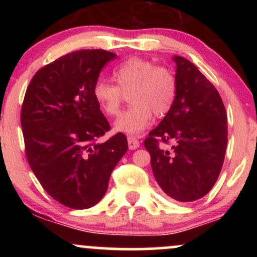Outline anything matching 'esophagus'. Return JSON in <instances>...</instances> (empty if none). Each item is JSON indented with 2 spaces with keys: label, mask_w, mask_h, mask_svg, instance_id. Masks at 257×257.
I'll return each instance as SVG.
<instances>
[{
  "label": "esophagus",
  "mask_w": 257,
  "mask_h": 257,
  "mask_svg": "<svg viewBox=\"0 0 257 257\" xmlns=\"http://www.w3.org/2000/svg\"><path fill=\"white\" fill-rule=\"evenodd\" d=\"M140 146V143L137 138L134 137H128V147L129 150H137Z\"/></svg>",
  "instance_id": "esophagus-1"
}]
</instances>
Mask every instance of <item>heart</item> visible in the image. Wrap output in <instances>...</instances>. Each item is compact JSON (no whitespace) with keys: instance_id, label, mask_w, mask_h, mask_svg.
I'll list each match as a JSON object with an SVG mask.
<instances>
[{"instance_id":"b5f03b06","label":"heart","mask_w":257,"mask_h":257,"mask_svg":"<svg viewBox=\"0 0 257 257\" xmlns=\"http://www.w3.org/2000/svg\"><path fill=\"white\" fill-rule=\"evenodd\" d=\"M116 84L99 78L93 85V98L107 116L119 112L122 91L129 93L132 106L114 122V131L126 135H139L152 122V113L163 117L175 101L178 83L174 72L166 66H156L143 58L126 59L112 73Z\"/></svg>"}]
</instances>
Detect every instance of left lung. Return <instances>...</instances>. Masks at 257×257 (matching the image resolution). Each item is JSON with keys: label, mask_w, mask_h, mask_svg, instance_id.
Returning <instances> with one entry per match:
<instances>
[{"label": "left lung", "mask_w": 257, "mask_h": 257, "mask_svg": "<svg viewBox=\"0 0 257 257\" xmlns=\"http://www.w3.org/2000/svg\"><path fill=\"white\" fill-rule=\"evenodd\" d=\"M175 101L144 141L159 187L178 202L204 197L219 178L227 147V113L219 91L197 66L175 57ZM172 144L162 149L159 143Z\"/></svg>", "instance_id": "8db88e82"}]
</instances>
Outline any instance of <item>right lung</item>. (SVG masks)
Listing matches in <instances>:
<instances>
[{
    "label": "right lung",
    "instance_id": "1",
    "mask_svg": "<svg viewBox=\"0 0 257 257\" xmlns=\"http://www.w3.org/2000/svg\"><path fill=\"white\" fill-rule=\"evenodd\" d=\"M114 58L104 49L69 53L38 70L26 89L20 118L26 158L46 192L71 209L101 200L128 150L122 133L98 143L110 123L93 98V85Z\"/></svg>",
    "mask_w": 257,
    "mask_h": 257
}]
</instances>
